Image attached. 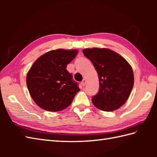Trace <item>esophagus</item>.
<instances>
[{"label":"esophagus","instance_id":"esophagus-1","mask_svg":"<svg viewBox=\"0 0 157 157\" xmlns=\"http://www.w3.org/2000/svg\"><path fill=\"white\" fill-rule=\"evenodd\" d=\"M81 84H82V85L83 86H84L86 85V79H83V80H82V82H81Z\"/></svg>","mask_w":157,"mask_h":157}]
</instances>
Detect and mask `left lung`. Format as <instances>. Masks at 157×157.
Wrapping results in <instances>:
<instances>
[{"mask_svg":"<svg viewBox=\"0 0 157 157\" xmlns=\"http://www.w3.org/2000/svg\"><path fill=\"white\" fill-rule=\"evenodd\" d=\"M85 56L97 71L99 90L93 105L104 111H113L125 104L131 94L134 78L132 67L118 53L107 48H86Z\"/></svg>","mask_w":157,"mask_h":157,"instance_id":"obj_1","label":"left lung"}]
</instances>
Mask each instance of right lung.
I'll return each mask as SVG.
<instances>
[{
	"label": "right lung",
	"instance_id": "add662e5",
	"mask_svg": "<svg viewBox=\"0 0 157 157\" xmlns=\"http://www.w3.org/2000/svg\"><path fill=\"white\" fill-rule=\"evenodd\" d=\"M78 52L76 50H53L40 56L32 65L26 84L31 97L40 107L56 112L71 104L80 90L67 65Z\"/></svg>",
	"mask_w": 157,
	"mask_h": 157
}]
</instances>
